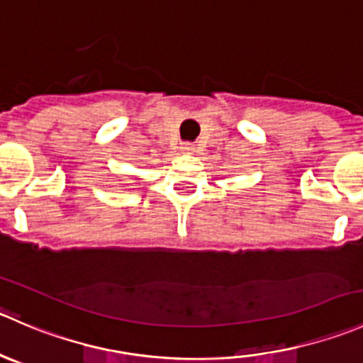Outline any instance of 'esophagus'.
Listing matches in <instances>:
<instances>
[{
  "mask_svg": "<svg viewBox=\"0 0 363 363\" xmlns=\"http://www.w3.org/2000/svg\"><path fill=\"white\" fill-rule=\"evenodd\" d=\"M195 150L193 143H181V152L182 154H191Z\"/></svg>",
  "mask_w": 363,
  "mask_h": 363,
  "instance_id": "esophagus-1",
  "label": "esophagus"
}]
</instances>
